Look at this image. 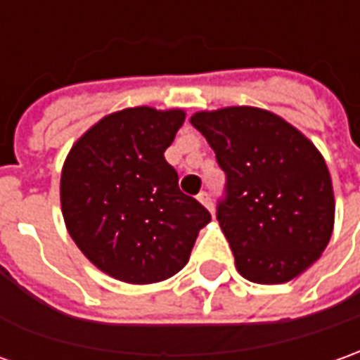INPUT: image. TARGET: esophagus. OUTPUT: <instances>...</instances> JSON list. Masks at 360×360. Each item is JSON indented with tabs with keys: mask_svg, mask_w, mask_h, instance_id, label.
Segmentation results:
<instances>
[{
	"mask_svg": "<svg viewBox=\"0 0 360 360\" xmlns=\"http://www.w3.org/2000/svg\"><path fill=\"white\" fill-rule=\"evenodd\" d=\"M197 199H199L200 205H205V207H207V209L212 212V200H211V195H209V193H205V191H202V193H199V195H197Z\"/></svg>",
	"mask_w": 360,
	"mask_h": 360,
	"instance_id": "esophagus-1",
	"label": "esophagus"
}]
</instances>
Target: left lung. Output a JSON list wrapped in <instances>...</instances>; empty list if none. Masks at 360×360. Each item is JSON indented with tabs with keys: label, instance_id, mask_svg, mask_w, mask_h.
<instances>
[{
	"label": "left lung",
	"instance_id": "left-lung-1",
	"mask_svg": "<svg viewBox=\"0 0 360 360\" xmlns=\"http://www.w3.org/2000/svg\"><path fill=\"white\" fill-rule=\"evenodd\" d=\"M191 124L226 173L217 221L242 278L290 282L319 260L333 232L335 197L314 143L280 116L252 106L197 112Z\"/></svg>",
	"mask_w": 360,
	"mask_h": 360
}]
</instances>
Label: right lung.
<instances>
[{
	"instance_id": "1",
	"label": "right lung",
	"mask_w": 360,
	"mask_h": 360,
	"mask_svg": "<svg viewBox=\"0 0 360 360\" xmlns=\"http://www.w3.org/2000/svg\"><path fill=\"white\" fill-rule=\"evenodd\" d=\"M179 108H126L96 122L68 151L60 209L70 238L98 270L126 283L167 280L189 262L211 214L179 189L163 153Z\"/></svg>"
}]
</instances>
